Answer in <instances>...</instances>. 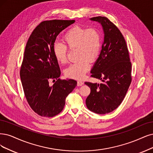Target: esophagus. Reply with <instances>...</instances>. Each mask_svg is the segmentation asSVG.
I'll list each match as a JSON object with an SVG mask.
<instances>
[{"mask_svg": "<svg viewBox=\"0 0 153 153\" xmlns=\"http://www.w3.org/2000/svg\"><path fill=\"white\" fill-rule=\"evenodd\" d=\"M84 84V82L82 81H77V86H82Z\"/></svg>", "mask_w": 153, "mask_h": 153, "instance_id": "1", "label": "esophagus"}]
</instances>
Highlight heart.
<instances>
[{"instance_id":"b5f03b06","label":"heart","mask_w":153,"mask_h":153,"mask_svg":"<svg viewBox=\"0 0 153 153\" xmlns=\"http://www.w3.org/2000/svg\"><path fill=\"white\" fill-rule=\"evenodd\" d=\"M66 45L56 42L53 52L56 60L64 64L67 62V48L77 49V59L65 71V75L70 78L82 79L90 69V62L93 63L99 57L101 49V35L94 27L87 29L81 26H74L68 30L63 36Z\"/></svg>"}]
</instances>
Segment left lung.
Listing matches in <instances>:
<instances>
[{
  "instance_id": "8db88e82",
  "label": "left lung",
  "mask_w": 153,
  "mask_h": 153,
  "mask_svg": "<svg viewBox=\"0 0 153 153\" xmlns=\"http://www.w3.org/2000/svg\"><path fill=\"white\" fill-rule=\"evenodd\" d=\"M90 19L100 22L104 32L100 56L91 71V76L103 82H85L91 89L86 104L95 114H106L117 108L125 98L132 81V64L126 42L118 27L106 17Z\"/></svg>"
}]
</instances>
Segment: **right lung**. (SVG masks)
I'll return each instance as SVG.
<instances>
[{
	"mask_svg": "<svg viewBox=\"0 0 153 153\" xmlns=\"http://www.w3.org/2000/svg\"><path fill=\"white\" fill-rule=\"evenodd\" d=\"M74 22L43 21L33 30L26 43L20 77L28 104L39 116L53 117L60 114L64 108L65 98L77 86L76 80L59 78L60 67L53 52L56 36ZM50 80L57 81L50 86Z\"/></svg>",
	"mask_w": 153,
	"mask_h": 153,
	"instance_id": "1",
	"label": "right lung"
}]
</instances>
